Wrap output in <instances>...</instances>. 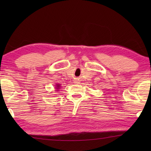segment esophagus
<instances>
[{
	"instance_id": "esophagus-1",
	"label": "esophagus",
	"mask_w": 151,
	"mask_h": 151,
	"mask_svg": "<svg viewBox=\"0 0 151 151\" xmlns=\"http://www.w3.org/2000/svg\"><path fill=\"white\" fill-rule=\"evenodd\" d=\"M74 82H75V84H78L79 83V81L78 80H75Z\"/></svg>"
}]
</instances>
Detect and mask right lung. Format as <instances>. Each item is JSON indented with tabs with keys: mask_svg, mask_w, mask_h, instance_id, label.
Listing matches in <instances>:
<instances>
[{
	"mask_svg": "<svg viewBox=\"0 0 151 151\" xmlns=\"http://www.w3.org/2000/svg\"><path fill=\"white\" fill-rule=\"evenodd\" d=\"M60 87V86L59 85V84H58V85H57V87H56L57 88V89H59Z\"/></svg>",
	"mask_w": 151,
	"mask_h": 151,
	"instance_id": "1",
	"label": "right lung"
}]
</instances>
